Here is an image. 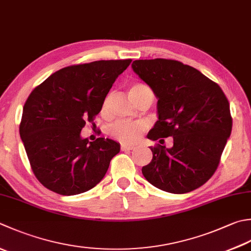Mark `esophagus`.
Listing matches in <instances>:
<instances>
[{
  "label": "esophagus",
  "mask_w": 251,
  "mask_h": 251,
  "mask_svg": "<svg viewBox=\"0 0 251 251\" xmlns=\"http://www.w3.org/2000/svg\"><path fill=\"white\" fill-rule=\"evenodd\" d=\"M134 149V146H127V145H122L121 146V150L122 151H129Z\"/></svg>",
  "instance_id": "esophagus-1"
}]
</instances>
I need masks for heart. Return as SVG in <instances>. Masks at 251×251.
Instances as JSON below:
<instances>
[{
  "mask_svg": "<svg viewBox=\"0 0 251 251\" xmlns=\"http://www.w3.org/2000/svg\"><path fill=\"white\" fill-rule=\"evenodd\" d=\"M128 96L135 103L146 96L151 97L153 100V92H152L151 88L142 82L131 83L128 88ZM107 102H109V97L105 98L102 103V112L105 111ZM142 130H144V127L140 123L119 122L110 127L109 132L113 138L123 142V144H132L140 138Z\"/></svg>",
  "mask_w": 251,
  "mask_h": 251,
  "instance_id": "1",
  "label": "heart"
}]
</instances>
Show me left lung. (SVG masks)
<instances>
[{"mask_svg":"<svg viewBox=\"0 0 251 251\" xmlns=\"http://www.w3.org/2000/svg\"><path fill=\"white\" fill-rule=\"evenodd\" d=\"M131 67L158 98L159 120L148 138L162 145L164 138L174 137L170 150L150 147L153 156L142 174L168 193L199 188L217 171L232 131L226 96L217 82L178 61L137 60Z\"/></svg>","mask_w":251,"mask_h":251,"instance_id":"8db88e82","label":"left lung"}]
</instances>
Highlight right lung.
Returning <instances> with one entry per match:
<instances>
[{
  "instance_id": "add662e5",
  "label": "right lung",
  "mask_w": 251,
  "mask_h": 251,
  "mask_svg": "<svg viewBox=\"0 0 251 251\" xmlns=\"http://www.w3.org/2000/svg\"><path fill=\"white\" fill-rule=\"evenodd\" d=\"M131 60L96 61L64 67L48 77L25 103L19 134L37 179L54 193H85L104 177L120 145L80 136L92 123L119 75Z\"/></svg>"
}]
</instances>
